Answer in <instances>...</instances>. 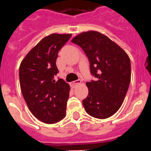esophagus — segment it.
<instances>
[{
    "mask_svg": "<svg viewBox=\"0 0 151 151\" xmlns=\"http://www.w3.org/2000/svg\"><path fill=\"white\" fill-rule=\"evenodd\" d=\"M81 80H76V81H74L72 82L71 84L73 87H75L76 85H78V84H81Z\"/></svg>",
    "mask_w": 151,
    "mask_h": 151,
    "instance_id": "34e87169",
    "label": "esophagus"
}]
</instances>
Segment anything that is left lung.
Wrapping results in <instances>:
<instances>
[{
	"mask_svg": "<svg viewBox=\"0 0 151 151\" xmlns=\"http://www.w3.org/2000/svg\"><path fill=\"white\" fill-rule=\"evenodd\" d=\"M71 42L86 54L90 73L95 78L86 83L88 95L82 101L84 109L95 118H109L118 111L127 95L130 60L122 48L98 32H83Z\"/></svg>",
	"mask_w": 151,
	"mask_h": 151,
	"instance_id": "obj_1",
	"label": "left lung"
}]
</instances>
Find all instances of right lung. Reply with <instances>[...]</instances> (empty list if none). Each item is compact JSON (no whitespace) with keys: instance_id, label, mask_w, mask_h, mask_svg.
Returning a JSON list of instances; mask_svg holds the SVG:
<instances>
[{"instance_id":"1","label":"right lung","mask_w":151,"mask_h":151,"mask_svg":"<svg viewBox=\"0 0 151 151\" xmlns=\"http://www.w3.org/2000/svg\"><path fill=\"white\" fill-rule=\"evenodd\" d=\"M70 34H52L41 40L26 55L19 67L22 93L33 116L52 124L66 116L69 84L56 80L58 52L70 39Z\"/></svg>"}]
</instances>
